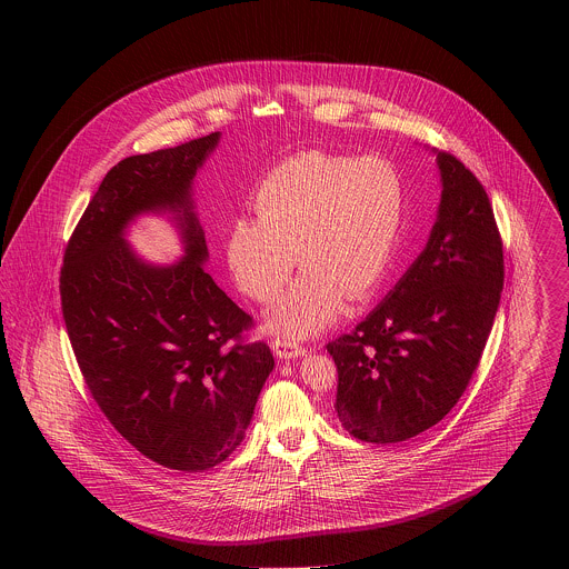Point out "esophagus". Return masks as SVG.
<instances>
[{"instance_id":"esophagus-1","label":"esophagus","mask_w":569,"mask_h":569,"mask_svg":"<svg viewBox=\"0 0 569 569\" xmlns=\"http://www.w3.org/2000/svg\"><path fill=\"white\" fill-rule=\"evenodd\" d=\"M272 352L277 353L279 358H298V356L307 353V348L298 346L295 341H288V339H274Z\"/></svg>"}]
</instances>
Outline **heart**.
Segmentation results:
<instances>
[{"mask_svg": "<svg viewBox=\"0 0 569 569\" xmlns=\"http://www.w3.org/2000/svg\"><path fill=\"white\" fill-rule=\"evenodd\" d=\"M253 204L258 217H237L228 230V267L247 297L269 305L298 258L307 271L269 325L305 337L339 316L343 297L362 300L378 288L401 232L406 190L378 158L305 151L272 168Z\"/></svg>", "mask_w": 569, "mask_h": 569, "instance_id": "b5f03b06", "label": "heart"}]
</instances>
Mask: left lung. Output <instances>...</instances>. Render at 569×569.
<instances>
[{
  "instance_id": "obj_1",
  "label": "left lung",
  "mask_w": 569,
  "mask_h": 569,
  "mask_svg": "<svg viewBox=\"0 0 569 569\" xmlns=\"http://www.w3.org/2000/svg\"><path fill=\"white\" fill-rule=\"evenodd\" d=\"M441 204L431 239L350 335L328 341L339 422L369 443L435 427L473 378L503 290V241L478 177L439 151Z\"/></svg>"
}]
</instances>
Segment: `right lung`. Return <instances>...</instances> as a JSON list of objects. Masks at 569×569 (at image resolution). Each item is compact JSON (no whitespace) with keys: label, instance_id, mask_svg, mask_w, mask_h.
<instances>
[{"label":"right lung","instance_id":"add662e5","mask_svg":"<svg viewBox=\"0 0 569 569\" xmlns=\"http://www.w3.org/2000/svg\"><path fill=\"white\" fill-rule=\"evenodd\" d=\"M219 132L126 158L87 204L59 272L66 330L82 379L110 425L138 452L177 471H204L243 441L274 367L253 318L204 271L207 243L191 211L196 170ZM182 213L189 256L140 263L122 241L138 212Z\"/></svg>","mask_w":569,"mask_h":569}]
</instances>
